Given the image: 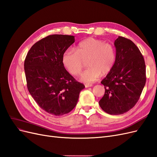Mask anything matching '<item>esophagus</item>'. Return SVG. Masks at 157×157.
<instances>
[{"label": "esophagus", "mask_w": 157, "mask_h": 157, "mask_svg": "<svg viewBox=\"0 0 157 157\" xmlns=\"http://www.w3.org/2000/svg\"><path fill=\"white\" fill-rule=\"evenodd\" d=\"M91 86H92V84H85V87H86V88L91 87Z\"/></svg>", "instance_id": "esophagus-1"}]
</instances>
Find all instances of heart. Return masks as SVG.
<instances>
[{
  "mask_svg": "<svg viewBox=\"0 0 157 157\" xmlns=\"http://www.w3.org/2000/svg\"><path fill=\"white\" fill-rule=\"evenodd\" d=\"M89 67L80 76L82 82L96 81L102 75L108 74L113 68L116 61L114 46L101 40L88 38L79 42L76 48L65 50L62 56V63L69 73L78 75L82 70L84 61Z\"/></svg>",
  "mask_w": 157,
  "mask_h": 157,
  "instance_id": "obj_1",
  "label": "heart"
}]
</instances>
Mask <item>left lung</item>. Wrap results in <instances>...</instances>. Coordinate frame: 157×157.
<instances>
[{
  "label": "left lung",
  "mask_w": 157,
  "mask_h": 157,
  "mask_svg": "<svg viewBox=\"0 0 157 157\" xmlns=\"http://www.w3.org/2000/svg\"><path fill=\"white\" fill-rule=\"evenodd\" d=\"M116 61L112 70L101 83L105 94L99 106L110 115L126 113L139 100L146 82L143 56L132 40L118 36L115 42Z\"/></svg>",
  "instance_id": "obj_1"
}]
</instances>
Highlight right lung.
Returning <instances> with one entry per match:
<instances>
[{"instance_id": "right-lung-1", "label": "right lung", "mask_w": 157, "mask_h": 157, "mask_svg": "<svg viewBox=\"0 0 157 157\" xmlns=\"http://www.w3.org/2000/svg\"><path fill=\"white\" fill-rule=\"evenodd\" d=\"M75 42L71 35H52L40 40L28 52L24 62L27 88L36 103L54 116L71 111L85 88L64 67L62 56Z\"/></svg>"}]
</instances>
